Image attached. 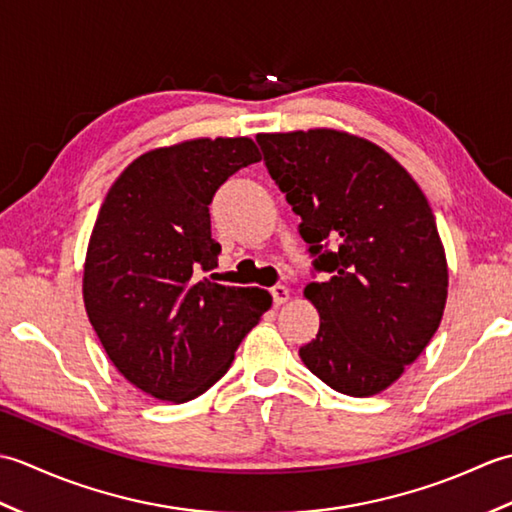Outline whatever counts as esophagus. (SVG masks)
I'll list each match as a JSON object with an SVG mask.
<instances>
[{
    "mask_svg": "<svg viewBox=\"0 0 512 512\" xmlns=\"http://www.w3.org/2000/svg\"><path fill=\"white\" fill-rule=\"evenodd\" d=\"M273 301H275V306H284V303L290 299V290L286 288V286H273Z\"/></svg>",
    "mask_w": 512,
    "mask_h": 512,
    "instance_id": "34e87169",
    "label": "esophagus"
}]
</instances>
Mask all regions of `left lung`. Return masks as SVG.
I'll return each instance as SVG.
<instances>
[{"label": "left lung", "mask_w": 512, "mask_h": 512, "mask_svg": "<svg viewBox=\"0 0 512 512\" xmlns=\"http://www.w3.org/2000/svg\"><path fill=\"white\" fill-rule=\"evenodd\" d=\"M257 143L325 273L303 288L321 325L301 361L341 394H380L424 352L447 303L431 206L407 169L361 136L321 127Z\"/></svg>", "instance_id": "left-lung-1"}]
</instances>
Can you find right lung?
<instances>
[{"instance_id": "add662e5", "label": "right lung", "mask_w": 512, "mask_h": 512, "mask_svg": "<svg viewBox=\"0 0 512 512\" xmlns=\"http://www.w3.org/2000/svg\"><path fill=\"white\" fill-rule=\"evenodd\" d=\"M262 160L246 136L193 138L138 156L96 217L83 301L114 367L158 400L187 402L231 367L273 306L262 288L215 284L209 204L220 184Z\"/></svg>"}]
</instances>
